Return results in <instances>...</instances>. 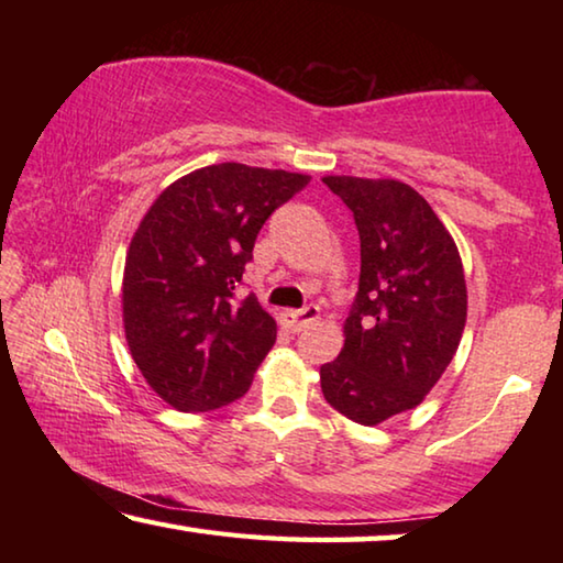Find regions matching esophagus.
<instances>
[{"label": "esophagus", "mask_w": 563, "mask_h": 563, "mask_svg": "<svg viewBox=\"0 0 563 563\" xmlns=\"http://www.w3.org/2000/svg\"><path fill=\"white\" fill-rule=\"evenodd\" d=\"M318 318H320L318 305H308V308H302V310H283L278 320H280V325L285 330L300 332L302 328L312 325V322H316Z\"/></svg>", "instance_id": "esophagus-1"}]
</instances>
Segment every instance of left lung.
<instances>
[{
  "mask_svg": "<svg viewBox=\"0 0 563 563\" xmlns=\"http://www.w3.org/2000/svg\"><path fill=\"white\" fill-rule=\"evenodd\" d=\"M322 184L355 216L360 290L320 387L340 415L375 427L415 409L450 367L466 322L464 268L454 238L412 186L357 176Z\"/></svg>",
  "mask_w": 563,
  "mask_h": 563,
  "instance_id": "obj_1",
  "label": "left lung"
}]
</instances>
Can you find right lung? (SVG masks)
Instances as JSON below:
<instances>
[{"label":"right lung","mask_w":563,"mask_h":563,"mask_svg":"<svg viewBox=\"0 0 563 563\" xmlns=\"http://www.w3.org/2000/svg\"><path fill=\"white\" fill-rule=\"evenodd\" d=\"M308 180L228 161L180 176L141 218L123 265V332L170 407L208 412L247 393L278 328L235 288L263 223Z\"/></svg>","instance_id":"right-lung-1"}]
</instances>
